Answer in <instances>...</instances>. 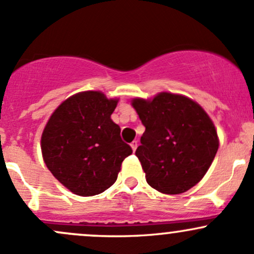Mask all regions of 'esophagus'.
Returning a JSON list of instances; mask_svg holds the SVG:
<instances>
[{
    "instance_id": "esophagus-1",
    "label": "esophagus",
    "mask_w": 254,
    "mask_h": 254,
    "mask_svg": "<svg viewBox=\"0 0 254 254\" xmlns=\"http://www.w3.org/2000/svg\"><path fill=\"white\" fill-rule=\"evenodd\" d=\"M137 145H138V143H137V141H132V142L131 143H130V146H131V148H132V151H136V148H137Z\"/></svg>"
}]
</instances>
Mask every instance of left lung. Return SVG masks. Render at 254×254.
<instances>
[{
    "label": "left lung",
    "mask_w": 254,
    "mask_h": 254,
    "mask_svg": "<svg viewBox=\"0 0 254 254\" xmlns=\"http://www.w3.org/2000/svg\"><path fill=\"white\" fill-rule=\"evenodd\" d=\"M131 105L145 132L135 154L151 188L183 193L202 180L219 147L212 119L197 102L183 95L161 92Z\"/></svg>",
    "instance_id": "obj_1"
}]
</instances>
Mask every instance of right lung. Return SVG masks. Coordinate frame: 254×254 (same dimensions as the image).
Listing matches in <instances>:
<instances>
[{"mask_svg": "<svg viewBox=\"0 0 254 254\" xmlns=\"http://www.w3.org/2000/svg\"><path fill=\"white\" fill-rule=\"evenodd\" d=\"M117 105V98L101 91L75 93L58 106L42 131L45 164L78 196H95L111 188L123 161L132 153L111 119Z\"/></svg>", "mask_w": 254, "mask_h": 254, "instance_id": "add662e5", "label": "right lung"}]
</instances>
